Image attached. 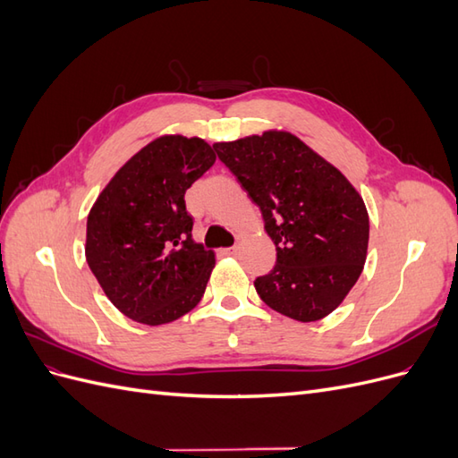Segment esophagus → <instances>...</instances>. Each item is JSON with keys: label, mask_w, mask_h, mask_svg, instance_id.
Instances as JSON below:
<instances>
[{"label": "esophagus", "mask_w": 458, "mask_h": 458, "mask_svg": "<svg viewBox=\"0 0 458 458\" xmlns=\"http://www.w3.org/2000/svg\"><path fill=\"white\" fill-rule=\"evenodd\" d=\"M237 250H239L237 246H231V248H225L224 254H229V256H233V254H237Z\"/></svg>", "instance_id": "esophagus-1"}]
</instances>
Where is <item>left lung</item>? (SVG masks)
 I'll list each match as a JSON object with an SVG mask.
<instances>
[{
	"label": "left lung",
	"mask_w": 458,
	"mask_h": 458,
	"mask_svg": "<svg viewBox=\"0 0 458 458\" xmlns=\"http://www.w3.org/2000/svg\"><path fill=\"white\" fill-rule=\"evenodd\" d=\"M214 150L259 208L276 261L254 281L275 311L301 323L335 311L363 271L369 214L335 165L286 131H266Z\"/></svg>",
	"instance_id": "1"
}]
</instances>
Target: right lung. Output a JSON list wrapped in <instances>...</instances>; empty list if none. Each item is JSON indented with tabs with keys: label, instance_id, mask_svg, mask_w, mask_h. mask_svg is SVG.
<instances>
[{
	"label": "right lung",
	"instance_id": "right-lung-1",
	"mask_svg": "<svg viewBox=\"0 0 458 458\" xmlns=\"http://www.w3.org/2000/svg\"><path fill=\"white\" fill-rule=\"evenodd\" d=\"M214 162L199 137H158L122 165L91 208L88 266L137 323H172L204 296L216 258L191 237L185 192Z\"/></svg>",
	"mask_w": 458,
	"mask_h": 458
}]
</instances>
